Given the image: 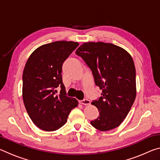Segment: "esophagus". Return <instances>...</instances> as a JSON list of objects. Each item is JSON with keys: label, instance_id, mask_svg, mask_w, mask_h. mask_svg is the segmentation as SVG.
<instances>
[{"label": "esophagus", "instance_id": "1", "mask_svg": "<svg viewBox=\"0 0 160 160\" xmlns=\"http://www.w3.org/2000/svg\"><path fill=\"white\" fill-rule=\"evenodd\" d=\"M80 102L84 105H89L90 104V101L88 99H84L82 100H81V101H80Z\"/></svg>", "mask_w": 160, "mask_h": 160}]
</instances>
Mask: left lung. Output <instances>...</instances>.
<instances>
[{
	"instance_id": "8db88e82",
	"label": "left lung",
	"mask_w": 160,
	"mask_h": 160,
	"mask_svg": "<svg viewBox=\"0 0 160 160\" xmlns=\"http://www.w3.org/2000/svg\"><path fill=\"white\" fill-rule=\"evenodd\" d=\"M92 72L94 83L102 90L92 104L99 117L92 126L101 131L118 127L131 110L136 96L135 68L131 55L123 48L103 42L84 43L75 51Z\"/></svg>"
}]
</instances>
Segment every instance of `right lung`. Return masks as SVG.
<instances>
[{
  "mask_svg": "<svg viewBox=\"0 0 160 160\" xmlns=\"http://www.w3.org/2000/svg\"><path fill=\"white\" fill-rule=\"evenodd\" d=\"M79 44L59 41L37 48L27 61L22 75V97L27 112L38 128L56 131L66 123L72 109L78 105L66 96L62 80V66ZM57 87L60 94H56Z\"/></svg>",
  "mask_w": 160,
  "mask_h": 160,
  "instance_id": "right-lung-1",
  "label": "right lung"
}]
</instances>
